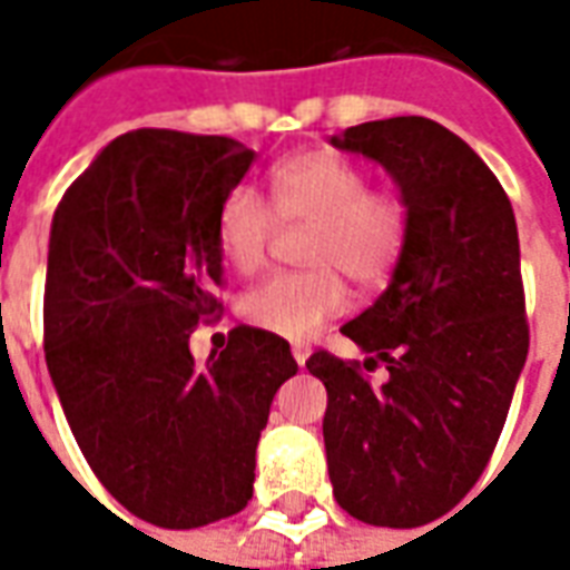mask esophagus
I'll return each instance as SVG.
<instances>
[{
    "mask_svg": "<svg viewBox=\"0 0 570 570\" xmlns=\"http://www.w3.org/2000/svg\"><path fill=\"white\" fill-rule=\"evenodd\" d=\"M293 357H296L298 366H305V360L311 357V347L305 345V342H296V345H293Z\"/></svg>",
    "mask_w": 570,
    "mask_h": 570,
    "instance_id": "34e87169",
    "label": "esophagus"
}]
</instances>
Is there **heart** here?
I'll list each match as a JSON object with an SVG mask.
<instances>
[{
  "instance_id": "obj_1",
  "label": "heart",
  "mask_w": 570,
  "mask_h": 570,
  "mask_svg": "<svg viewBox=\"0 0 570 570\" xmlns=\"http://www.w3.org/2000/svg\"><path fill=\"white\" fill-rule=\"evenodd\" d=\"M311 228L308 272L274 274L240 298L244 321L284 338H308L347 308L351 277L379 286L396 272L412 237V204L400 186H370V170L342 151L314 149L272 170L268 200L232 188L216 213V247L237 274L259 272L277 232Z\"/></svg>"
}]
</instances>
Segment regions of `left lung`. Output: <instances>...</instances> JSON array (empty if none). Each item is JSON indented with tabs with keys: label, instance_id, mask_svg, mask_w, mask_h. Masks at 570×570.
<instances>
[{
	"label": "left lung",
	"instance_id": "left-lung-1",
	"mask_svg": "<svg viewBox=\"0 0 570 570\" xmlns=\"http://www.w3.org/2000/svg\"><path fill=\"white\" fill-rule=\"evenodd\" d=\"M333 146L391 170L412 237L379 302L342 326L370 360H308L326 384V464L345 513L419 528L476 485L525 366L515 216L489 164L430 118L366 121ZM379 365L389 382L372 385L365 372Z\"/></svg>",
	"mask_w": 570,
	"mask_h": 570
}]
</instances>
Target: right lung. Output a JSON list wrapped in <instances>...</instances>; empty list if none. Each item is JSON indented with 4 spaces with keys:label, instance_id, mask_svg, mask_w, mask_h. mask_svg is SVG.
Returning <instances> with one entry per match:
<instances>
[{
    "label": "right lung",
    "instance_id": "1",
    "mask_svg": "<svg viewBox=\"0 0 570 570\" xmlns=\"http://www.w3.org/2000/svg\"><path fill=\"white\" fill-rule=\"evenodd\" d=\"M256 151L232 137L130 130L57 204L45 360L81 454L128 513L200 528L253 498L262 428L296 375L289 342L240 323L195 363L219 317L216 213Z\"/></svg>",
    "mask_w": 570,
    "mask_h": 570
}]
</instances>
